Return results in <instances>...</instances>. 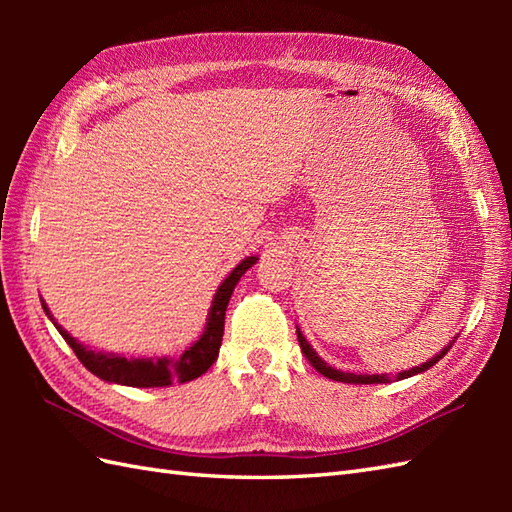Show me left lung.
I'll return each mask as SVG.
<instances>
[{"mask_svg": "<svg viewBox=\"0 0 512 512\" xmlns=\"http://www.w3.org/2000/svg\"><path fill=\"white\" fill-rule=\"evenodd\" d=\"M297 339H299V345H301V352H303V356H306L308 361H310V365H312L314 369H317V372H321L323 376H328V378H332V380H339V383H350V385H378V383H391V378H389L387 374H350V372H341V369H334L332 365H328L325 361H321L319 354L312 350L310 343L306 341V336L301 334V330H299V328H297ZM453 343H455V341H451L447 347H444V350H442L440 354L433 356L431 361H427L424 365H420V367H413V369H407V372H400V374L396 376V380L409 378V376H416V374H420V372H427L429 367L436 365V363L440 361V358L451 350V345H453Z\"/></svg>", "mask_w": 512, "mask_h": 512, "instance_id": "left-lung-1", "label": "left lung"}]
</instances>
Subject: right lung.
Here are the masks:
<instances>
[{
	"label": "right lung",
	"mask_w": 512,
	"mask_h": 512,
	"mask_svg": "<svg viewBox=\"0 0 512 512\" xmlns=\"http://www.w3.org/2000/svg\"><path fill=\"white\" fill-rule=\"evenodd\" d=\"M255 262L257 257L242 259V262L231 270V275L222 281V286L217 288L213 297L209 319H206V328L202 336L178 358H167V356L165 358H125L118 354H103V352L88 350V347L76 341L74 336H70L57 321L52 319L46 303L41 301V306L46 310L48 319L54 323V328L61 332L65 343L72 347L76 358L83 363V367H88L90 372L94 376H99L101 380H107V383H116V385H127V387H167L173 383H189V380L202 376L206 369L217 361V354H220V345H222V334H224V317H226L228 299H231L239 277H242Z\"/></svg>",
	"instance_id": "obj_1"
}]
</instances>
